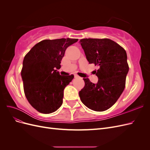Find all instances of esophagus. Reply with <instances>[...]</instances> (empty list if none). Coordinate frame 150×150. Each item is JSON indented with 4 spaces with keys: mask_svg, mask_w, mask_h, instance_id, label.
<instances>
[{
    "mask_svg": "<svg viewBox=\"0 0 150 150\" xmlns=\"http://www.w3.org/2000/svg\"><path fill=\"white\" fill-rule=\"evenodd\" d=\"M74 78H80V77L78 75H74Z\"/></svg>",
    "mask_w": 150,
    "mask_h": 150,
    "instance_id": "esophagus-1",
    "label": "esophagus"
}]
</instances>
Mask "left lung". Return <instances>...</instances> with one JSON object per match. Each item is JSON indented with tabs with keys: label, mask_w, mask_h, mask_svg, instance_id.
Segmentation results:
<instances>
[{
	"label": "left lung",
	"mask_w": 150,
	"mask_h": 150,
	"mask_svg": "<svg viewBox=\"0 0 150 150\" xmlns=\"http://www.w3.org/2000/svg\"><path fill=\"white\" fill-rule=\"evenodd\" d=\"M89 64L99 67L96 84L83 79L85 86L79 95L84 105L93 111H104L114 104L125 88L129 71L125 50L109 39L80 40Z\"/></svg>",
	"instance_id": "8db88e82"
}]
</instances>
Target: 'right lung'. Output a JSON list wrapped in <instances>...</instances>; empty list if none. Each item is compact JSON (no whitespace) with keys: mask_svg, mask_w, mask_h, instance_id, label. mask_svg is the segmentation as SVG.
<instances>
[{"mask_svg":"<svg viewBox=\"0 0 150 150\" xmlns=\"http://www.w3.org/2000/svg\"><path fill=\"white\" fill-rule=\"evenodd\" d=\"M78 39H46L36 44L26 54L21 76L25 97L38 111L49 114L62 104L64 89L74 75L61 76L57 69L66 49Z\"/></svg>","mask_w":150,"mask_h":150,"instance_id":"add662e5","label":"right lung"}]
</instances>
